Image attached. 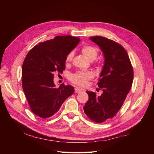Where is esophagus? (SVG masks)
<instances>
[{
  "mask_svg": "<svg viewBox=\"0 0 154 154\" xmlns=\"http://www.w3.org/2000/svg\"><path fill=\"white\" fill-rule=\"evenodd\" d=\"M82 91H83V89H82V88H80L79 87H76L75 88V92L76 93H80V92H82Z\"/></svg>",
  "mask_w": 154,
  "mask_h": 154,
  "instance_id": "1",
  "label": "esophagus"
}]
</instances>
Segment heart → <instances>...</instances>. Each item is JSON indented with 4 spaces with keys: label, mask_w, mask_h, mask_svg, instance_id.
I'll return each instance as SVG.
<instances>
[{
    "label": "heart",
    "mask_w": 154,
    "mask_h": 154,
    "mask_svg": "<svg viewBox=\"0 0 154 154\" xmlns=\"http://www.w3.org/2000/svg\"><path fill=\"white\" fill-rule=\"evenodd\" d=\"M82 54L89 60H94L98 54V49L92 45H86L83 46L81 49ZM73 52H70L66 57V63H69L73 58ZM94 76V74L91 71H77L72 74L70 77L71 81L75 84L82 87L87 85L88 80Z\"/></svg>",
    "instance_id": "heart-1"
}]
</instances>
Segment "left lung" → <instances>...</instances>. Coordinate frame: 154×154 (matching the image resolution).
Wrapping results in <instances>:
<instances>
[{
  "mask_svg": "<svg viewBox=\"0 0 154 154\" xmlns=\"http://www.w3.org/2000/svg\"><path fill=\"white\" fill-rule=\"evenodd\" d=\"M103 53L105 63L100 75L101 96L87 91L88 100L83 106L85 114L96 123L112 118L118 112L131 88L134 71L127 51L116 42L103 36L90 37Z\"/></svg>",
  "mask_w": 154,
  "mask_h": 154,
  "instance_id": "1",
  "label": "left lung"
}]
</instances>
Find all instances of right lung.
Returning a JSON list of instances; mask_svg holds the SVG:
<instances>
[{
  "label": "right lung",
  "mask_w": 154,
  "mask_h": 154,
  "mask_svg": "<svg viewBox=\"0 0 154 154\" xmlns=\"http://www.w3.org/2000/svg\"><path fill=\"white\" fill-rule=\"evenodd\" d=\"M70 35L54 38L35 45L27 53L22 65V85L31 111L42 118L57 113L74 88L64 83L56 88L54 72H63L67 54L80 42Z\"/></svg>",
  "instance_id": "right-lung-1"
}]
</instances>
